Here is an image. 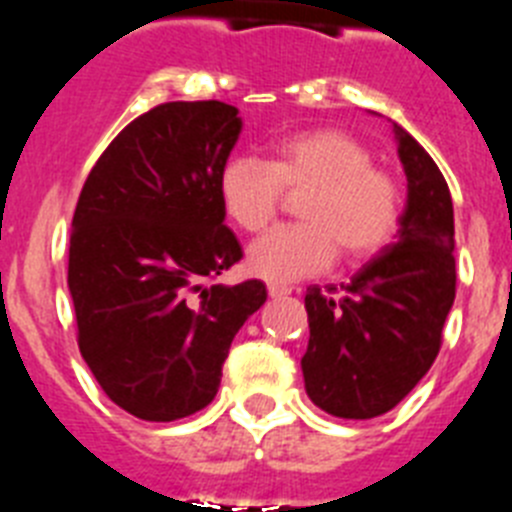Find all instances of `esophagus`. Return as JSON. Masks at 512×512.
I'll return each mask as SVG.
<instances>
[{
    "label": "esophagus",
    "mask_w": 512,
    "mask_h": 512,
    "mask_svg": "<svg viewBox=\"0 0 512 512\" xmlns=\"http://www.w3.org/2000/svg\"><path fill=\"white\" fill-rule=\"evenodd\" d=\"M293 288L291 286H286V283H270L268 286V293L270 296H273V299H281V296H288V293H291Z\"/></svg>",
    "instance_id": "34e87169"
}]
</instances>
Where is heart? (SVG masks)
I'll return each mask as SVG.
<instances>
[{"label": "heart", "mask_w": 512, "mask_h": 512, "mask_svg": "<svg viewBox=\"0 0 512 512\" xmlns=\"http://www.w3.org/2000/svg\"><path fill=\"white\" fill-rule=\"evenodd\" d=\"M373 162L363 141L335 128L286 136L270 162L231 157L219 172V201L239 229H265L283 206V190L304 193L296 203L299 224L252 242L247 270L262 281L291 283L330 268L337 247L348 260L384 250L402 219V188Z\"/></svg>", "instance_id": "heart-1"}]
</instances>
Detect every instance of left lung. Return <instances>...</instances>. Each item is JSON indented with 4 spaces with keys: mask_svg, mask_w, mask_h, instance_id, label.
<instances>
[{
    "mask_svg": "<svg viewBox=\"0 0 512 512\" xmlns=\"http://www.w3.org/2000/svg\"><path fill=\"white\" fill-rule=\"evenodd\" d=\"M407 175L397 242L340 288L306 291V394L319 410L371 420L397 407L430 371L456 299L453 203L428 151L394 123Z\"/></svg>",
    "mask_w": 512,
    "mask_h": 512,
    "instance_id": "1",
    "label": "left lung"
}]
</instances>
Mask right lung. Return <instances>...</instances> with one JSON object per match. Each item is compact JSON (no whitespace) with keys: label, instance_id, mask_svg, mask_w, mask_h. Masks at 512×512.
<instances>
[{"label":"right lung","instance_id":"add662e5","mask_svg":"<svg viewBox=\"0 0 512 512\" xmlns=\"http://www.w3.org/2000/svg\"><path fill=\"white\" fill-rule=\"evenodd\" d=\"M239 131L234 105L164 102L110 141L79 193L69 239L79 353L139 420L211 404L231 340L268 299L262 281L208 286L242 260L219 201Z\"/></svg>","mask_w":512,"mask_h":512}]
</instances>
